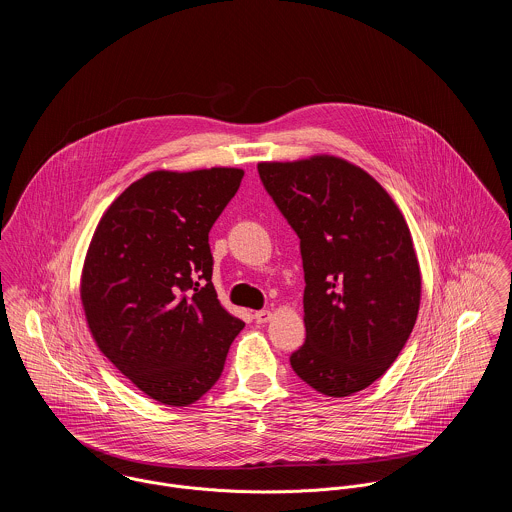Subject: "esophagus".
I'll use <instances>...</instances> for the list:
<instances>
[{"label":"esophagus","instance_id":"esophagus-1","mask_svg":"<svg viewBox=\"0 0 512 512\" xmlns=\"http://www.w3.org/2000/svg\"><path fill=\"white\" fill-rule=\"evenodd\" d=\"M254 319L256 323H268L272 319V311L270 309H260L254 313Z\"/></svg>","mask_w":512,"mask_h":512}]
</instances>
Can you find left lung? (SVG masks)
Listing matches in <instances>:
<instances>
[{
	"mask_svg": "<svg viewBox=\"0 0 512 512\" xmlns=\"http://www.w3.org/2000/svg\"><path fill=\"white\" fill-rule=\"evenodd\" d=\"M258 173L299 236L307 335L292 368L325 396H351L388 370L414 329L422 278L410 228L345 159L260 163Z\"/></svg>",
	"mask_w": 512,
	"mask_h": 512,
	"instance_id": "obj_1",
	"label": "left lung"
}]
</instances>
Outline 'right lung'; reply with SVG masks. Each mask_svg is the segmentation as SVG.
<instances>
[{"label":"right lung","mask_w":512,"mask_h":512,"mask_svg":"<svg viewBox=\"0 0 512 512\" xmlns=\"http://www.w3.org/2000/svg\"><path fill=\"white\" fill-rule=\"evenodd\" d=\"M242 177L232 167L153 171L110 205L92 236L80 284L90 333L161 404L207 394L244 327L220 305L209 246Z\"/></svg>","instance_id":"1"}]
</instances>
